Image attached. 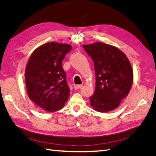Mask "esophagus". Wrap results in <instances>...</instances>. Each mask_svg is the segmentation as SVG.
Returning <instances> with one entry per match:
<instances>
[{
  "label": "esophagus",
  "instance_id": "34e87169",
  "mask_svg": "<svg viewBox=\"0 0 156 156\" xmlns=\"http://www.w3.org/2000/svg\"><path fill=\"white\" fill-rule=\"evenodd\" d=\"M82 87H83L82 84H76V85L74 86V88H75V90H77V89H79V88H81Z\"/></svg>",
  "mask_w": 156,
  "mask_h": 156
}]
</instances>
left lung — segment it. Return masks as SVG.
Instances as JSON below:
<instances>
[{
	"label": "left lung",
	"instance_id": "8db88e82",
	"mask_svg": "<svg viewBox=\"0 0 156 156\" xmlns=\"http://www.w3.org/2000/svg\"><path fill=\"white\" fill-rule=\"evenodd\" d=\"M83 47L95 69L96 89L90 97V105L101 112L115 109L128 95L133 84V69L128 58L119 48L101 42Z\"/></svg>",
	"mask_w": 156,
	"mask_h": 156
}]
</instances>
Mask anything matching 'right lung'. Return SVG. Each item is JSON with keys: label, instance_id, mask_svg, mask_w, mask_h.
Listing matches in <instances>:
<instances>
[{"label": "right lung", "instance_id": "1", "mask_svg": "<svg viewBox=\"0 0 156 156\" xmlns=\"http://www.w3.org/2000/svg\"><path fill=\"white\" fill-rule=\"evenodd\" d=\"M72 49L69 44L52 41L34 50L28 61L25 69L28 96L46 111L61 109L68 100L70 90L62 60Z\"/></svg>", "mask_w": 156, "mask_h": 156}]
</instances>
